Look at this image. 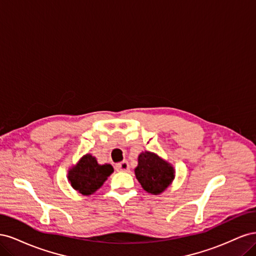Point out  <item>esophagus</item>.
Listing matches in <instances>:
<instances>
[{"label":"esophagus","mask_w":256,"mask_h":256,"mask_svg":"<svg viewBox=\"0 0 256 256\" xmlns=\"http://www.w3.org/2000/svg\"><path fill=\"white\" fill-rule=\"evenodd\" d=\"M115 168H116V171H120V172H128L129 171V164L127 161L120 162V164L115 166Z\"/></svg>","instance_id":"34e87169"}]
</instances>
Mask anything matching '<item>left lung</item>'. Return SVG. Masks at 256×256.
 <instances>
[{"label":"left lung","mask_w":256,"mask_h":256,"mask_svg":"<svg viewBox=\"0 0 256 256\" xmlns=\"http://www.w3.org/2000/svg\"><path fill=\"white\" fill-rule=\"evenodd\" d=\"M138 164L134 170L136 180L143 189L152 194L164 191L174 178V168L156 154L145 152L138 156Z\"/></svg>","instance_id":"1"}]
</instances>
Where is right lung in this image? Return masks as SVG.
Segmentation results:
<instances>
[{
	"instance_id": "1",
	"label": "right lung",
	"mask_w": 256,
	"mask_h": 256,
	"mask_svg": "<svg viewBox=\"0 0 256 256\" xmlns=\"http://www.w3.org/2000/svg\"><path fill=\"white\" fill-rule=\"evenodd\" d=\"M113 171L111 164L100 166L95 157L88 154L69 171L68 180L74 189L84 196H90L102 187Z\"/></svg>"
}]
</instances>
